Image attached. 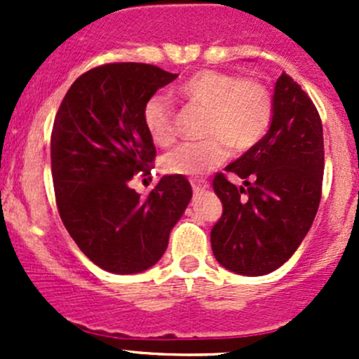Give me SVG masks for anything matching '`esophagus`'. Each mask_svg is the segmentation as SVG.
Here are the masks:
<instances>
[{
  "instance_id": "obj_1",
  "label": "esophagus",
  "mask_w": 359,
  "mask_h": 359,
  "mask_svg": "<svg viewBox=\"0 0 359 359\" xmlns=\"http://www.w3.org/2000/svg\"><path fill=\"white\" fill-rule=\"evenodd\" d=\"M191 186H193V191L194 193H203V191L206 189V187H208V182H205V180H196V179H193L191 180Z\"/></svg>"
}]
</instances>
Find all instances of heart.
<instances>
[{"label":"heart","mask_w":359,"mask_h":359,"mask_svg":"<svg viewBox=\"0 0 359 359\" xmlns=\"http://www.w3.org/2000/svg\"><path fill=\"white\" fill-rule=\"evenodd\" d=\"M177 95L193 106L205 107L201 142L182 144L163 158L170 175L200 177L229 156L231 146L247 151L255 146L273 119V99L262 81L240 78L234 72L200 69L177 86ZM144 126L156 146L175 139V114L163 95H153L144 106Z\"/></svg>","instance_id":"heart-1"}]
</instances>
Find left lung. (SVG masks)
I'll return each mask as SVG.
<instances>
[{
  "instance_id": "left-lung-1",
  "label": "left lung",
  "mask_w": 359,
  "mask_h": 359,
  "mask_svg": "<svg viewBox=\"0 0 359 359\" xmlns=\"http://www.w3.org/2000/svg\"><path fill=\"white\" fill-rule=\"evenodd\" d=\"M325 149L320 114L288 74L274 86L273 119L266 135L224 173L213 191L224 206L210 241L217 262L243 276L276 271L293 255L313 226L321 200Z\"/></svg>"
}]
</instances>
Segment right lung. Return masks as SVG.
<instances>
[{"mask_svg":"<svg viewBox=\"0 0 359 359\" xmlns=\"http://www.w3.org/2000/svg\"><path fill=\"white\" fill-rule=\"evenodd\" d=\"M177 76L139 62L90 69L67 90L53 121L50 156L60 219L79 250L109 273L153 267L193 196L184 175L161 177L146 200L130 187L156 158L144 106Z\"/></svg>","mask_w":359,"mask_h":359,"instance_id":"right-lung-1","label":"right lung"}]
</instances>
